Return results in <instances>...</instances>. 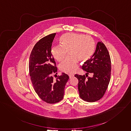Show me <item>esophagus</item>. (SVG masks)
I'll use <instances>...</instances> for the list:
<instances>
[{"mask_svg":"<svg viewBox=\"0 0 131 131\" xmlns=\"http://www.w3.org/2000/svg\"><path fill=\"white\" fill-rule=\"evenodd\" d=\"M69 78L70 79H71L72 78H73L74 77V74H69Z\"/></svg>","mask_w":131,"mask_h":131,"instance_id":"obj_1","label":"esophagus"}]
</instances>
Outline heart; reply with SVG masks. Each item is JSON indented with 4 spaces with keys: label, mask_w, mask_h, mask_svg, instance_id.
Listing matches in <instances>:
<instances>
[{
    "label": "heart",
    "mask_w": 131,
    "mask_h": 131,
    "mask_svg": "<svg viewBox=\"0 0 131 131\" xmlns=\"http://www.w3.org/2000/svg\"><path fill=\"white\" fill-rule=\"evenodd\" d=\"M61 45L51 48V54L59 62L62 61L68 51L69 56L59 65L60 69L65 73H73L77 68L78 61L84 62L89 60L95 50V43L92 38L83 34L68 32L60 39Z\"/></svg>",
    "instance_id": "heart-1"
}]
</instances>
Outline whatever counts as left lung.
<instances>
[{
	"label": "left lung",
	"mask_w": 131,
	"mask_h": 131,
	"mask_svg": "<svg viewBox=\"0 0 131 131\" xmlns=\"http://www.w3.org/2000/svg\"><path fill=\"white\" fill-rule=\"evenodd\" d=\"M82 69L86 71V76L75 74L78 80L79 96L83 100L94 102L100 100L108 87L111 73V61L108 52L102 42H99L92 57L86 61ZM92 78L86 77L89 73Z\"/></svg>",
	"instance_id": "obj_1"
}]
</instances>
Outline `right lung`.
I'll list each match as a JSON object with an SVG mask.
<instances>
[{"mask_svg":"<svg viewBox=\"0 0 131 131\" xmlns=\"http://www.w3.org/2000/svg\"><path fill=\"white\" fill-rule=\"evenodd\" d=\"M56 33L48 35L39 41L30 55L29 73L36 92L44 102L55 103L64 96V88L69 79L67 74L62 73L54 80L52 76L57 72L51 47Z\"/></svg>","mask_w":131,"mask_h":131,"instance_id":"1","label":"right lung"}]
</instances>
